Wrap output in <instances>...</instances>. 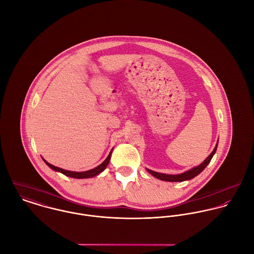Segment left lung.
Masks as SVG:
<instances>
[{
  "instance_id": "8db88e82",
  "label": "left lung",
  "mask_w": 254,
  "mask_h": 254,
  "mask_svg": "<svg viewBox=\"0 0 254 254\" xmlns=\"http://www.w3.org/2000/svg\"><path fill=\"white\" fill-rule=\"evenodd\" d=\"M217 145L214 147V149H213V151L210 153V155H209L201 164H199L198 166H196V167H194V168H192V169H190V170H189V171H187V172H185V173H182V174H179V175H167V174H163V173H157V172L151 171V170H149V169H147V171H148L152 176H154L155 178H157V179H159V180H162V181L183 182L186 181V180H190V179L195 177L196 175H198V174L208 165V163L210 162L211 158L213 157V155H214V153H215V151H216V149H217Z\"/></svg>"
}]
</instances>
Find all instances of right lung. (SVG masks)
<instances>
[{"instance_id": "1", "label": "right lung", "mask_w": 254, "mask_h": 254, "mask_svg": "<svg viewBox=\"0 0 254 254\" xmlns=\"http://www.w3.org/2000/svg\"><path fill=\"white\" fill-rule=\"evenodd\" d=\"M112 151V150H111ZM111 151L109 152V156L106 158V160L100 164L98 167L94 168V169H91V170H88V171H85V172H73V171H68V170H64V169H62L60 167H57V166H54L52 164H50L49 162H47L46 160H44L47 165L49 167H51L53 170L55 171H59L63 174H64L65 176H68V177H71V178H75V179H84V178H91V177H95L96 175L100 174L102 171H104L106 169V167L108 166L109 164V159H110V155H111Z\"/></svg>"}]
</instances>
